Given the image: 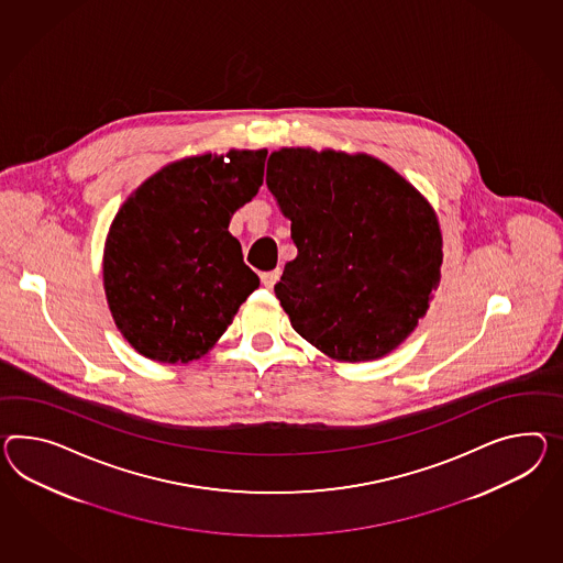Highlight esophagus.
I'll return each mask as SVG.
<instances>
[{
	"label": "esophagus",
	"mask_w": 563,
	"mask_h": 563,
	"mask_svg": "<svg viewBox=\"0 0 563 563\" xmlns=\"http://www.w3.org/2000/svg\"><path fill=\"white\" fill-rule=\"evenodd\" d=\"M278 278H280V268H275V271H271V273H262L261 275L262 285L266 288L275 287L276 283H278Z\"/></svg>",
	"instance_id": "esophagus-1"
}]
</instances>
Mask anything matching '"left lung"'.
<instances>
[{
    "mask_svg": "<svg viewBox=\"0 0 563 563\" xmlns=\"http://www.w3.org/2000/svg\"><path fill=\"white\" fill-rule=\"evenodd\" d=\"M266 185L299 250L275 285L290 325L343 362L393 352L438 288L435 211L366 154L283 148L268 158Z\"/></svg>",
    "mask_w": 563,
    "mask_h": 563,
    "instance_id": "left-lung-1",
    "label": "left lung"
}]
</instances>
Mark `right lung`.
Instances as JSON below:
<instances>
[{"label": "right lung", "instance_id": "add662e5", "mask_svg": "<svg viewBox=\"0 0 563 563\" xmlns=\"http://www.w3.org/2000/svg\"><path fill=\"white\" fill-rule=\"evenodd\" d=\"M266 151L192 156L142 183L111 223L103 285L115 325L142 356L207 354L261 278L228 232L256 197Z\"/></svg>", "mask_w": 563, "mask_h": 563}]
</instances>
